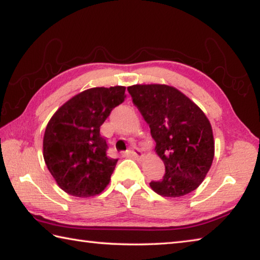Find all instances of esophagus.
Returning <instances> with one entry per match:
<instances>
[{"label":"esophagus","mask_w":260,"mask_h":260,"mask_svg":"<svg viewBox=\"0 0 260 260\" xmlns=\"http://www.w3.org/2000/svg\"><path fill=\"white\" fill-rule=\"evenodd\" d=\"M129 155H132L135 158H142L144 156V153L138 148H132L129 150Z\"/></svg>","instance_id":"1"}]
</instances>
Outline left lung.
<instances>
[{
  "instance_id": "left-lung-1",
  "label": "left lung",
  "mask_w": 260,
  "mask_h": 260,
  "mask_svg": "<svg viewBox=\"0 0 260 260\" xmlns=\"http://www.w3.org/2000/svg\"><path fill=\"white\" fill-rule=\"evenodd\" d=\"M150 127L165 175L151 181L158 195L180 197L203 182L214 157L212 126L199 105L175 87L160 83L127 87Z\"/></svg>"
}]
</instances>
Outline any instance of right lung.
I'll return each instance as SVG.
<instances>
[{
    "mask_svg": "<svg viewBox=\"0 0 260 260\" xmlns=\"http://www.w3.org/2000/svg\"><path fill=\"white\" fill-rule=\"evenodd\" d=\"M124 86L94 87L74 95L52 114L43 135V158L58 187L76 197L102 192L118 159L107 155L100 127L124 102Z\"/></svg>",
    "mask_w": 260,
    "mask_h": 260,
    "instance_id": "obj_1",
    "label": "right lung"
}]
</instances>
